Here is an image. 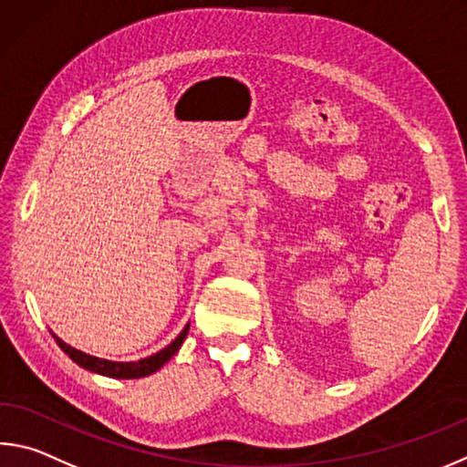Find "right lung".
Returning a JSON list of instances; mask_svg holds the SVG:
<instances>
[{
  "label": "right lung",
  "instance_id": "obj_1",
  "mask_svg": "<svg viewBox=\"0 0 467 467\" xmlns=\"http://www.w3.org/2000/svg\"><path fill=\"white\" fill-rule=\"evenodd\" d=\"M188 330L190 325H185L183 330L180 335H177L171 343L163 349L149 355V358H142L139 361H109V359H101L96 358V355H89V353H83L79 349H75V347L67 345L61 337H57L53 330H50V335L57 341V345L61 347L65 355H69V359H73L78 363L79 368L93 371V374H99V376H106V378H116V379H137V378H145L155 374L157 369H161L165 366V363L173 358V355L180 351V347L183 345L185 337H188Z\"/></svg>",
  "mask_w": 467,
  "mask_h": 467
}]
</instances>
